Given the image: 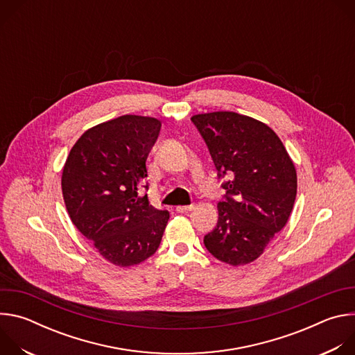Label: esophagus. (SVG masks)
Listing matches in <instances>:
<instances>
[{
  "label": "esophagus",
  "instance_id": "1",
  "mask_svg": "<svg viewBox=\"0 0 355 355\" xmlns=\"http://www.w3.org/2000/svg\"><path fill=\"white\" fill-rule=\"evenodd\" d=\"M195 208V205H180V207H177L175 208V211L177 212H180V214H184V212H189V211H192Z\"/></svg>",
  "mask_w": 355,
  "mask_h": 355
}]
</instances>
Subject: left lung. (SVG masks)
Instances as JSON below:
<instances>
[{"instance_id":"obj_1","label":"left lung","mask_w":355,"mask_h":355,"mask_svg":"<svg viewBox=\"0 0 355 355\" xmlns=\"http://www.w3.org/2000/svg\"><path fill=\"white\" fill-rule=\"evenodd\" d=\"M191 121L209 148L218 177H229L205 247L233 267L252 263L289 219L297 188L295 164L277 133L254 118L219 111Z\"/></svg>"}]
</instances>
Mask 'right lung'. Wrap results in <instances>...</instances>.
<instances>
[{
    "label": "right lung",
    "mask_w": 355,
    "mask_h": 355,
    "mask_svg": "<svg viewBox=\"0 0 355 355\" xmlns=\"http://www.w3.org/2000/svg\"><path fill=\"white\" fill-rule=\"evenodd\" d=\"M160 128L159 119L139 115L99 123L81 135L63 167L62 191L71 222L118 267L153 256L170 219L167 211L150 205L147 195H139Z\"/></svg>",
    "instance_id": "obj_1"
}]
</instances>
